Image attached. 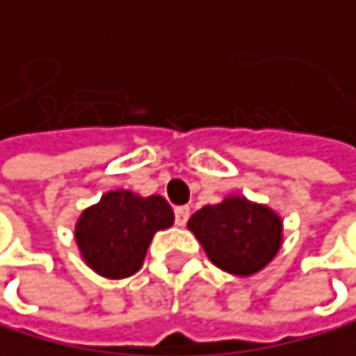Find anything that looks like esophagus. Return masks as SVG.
Segmentation results:
<instances>
[{"label":"esophagus","instance_id":"1","mask_svg":"<svg viewBox=\"0 0 356 356\" xmlns=\"http://www.w3.org/2000/svg\"><path fill=\"white\" fill-rule=\"evenodd\" d=\"M174 217H176V224L178 226H184L189 220V207H176L174 209Z\"/></svg>","mask_w":356,"mask_h":356}]
</instances>
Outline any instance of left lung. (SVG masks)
Returning a JSON list of instances; mask_svg holds the SVG:
<instances>
[{"instance_id": "1", "label": "left lung", "mask_w": 356, "mask_h": 356, "mask_svg": "<svg viewBox=\"0 0 356 356\" xmlns=\"http://www.w3.org/2000/svg\"><path fill=\"white\" fill-rule=\"evenodd\" d=\"M189 230L217 268L250 276L276 257L282 226L280 217L268 207L235 195L193 213Z\"/></svg>"}]
</instances>
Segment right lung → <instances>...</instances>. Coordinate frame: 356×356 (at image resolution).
<instances>
[{
	"mask_svg": "<svg viewBox=\"0 0 356 356\" xmlns=\"http://www.w3.org/2000/svg\"><path fill=\"white\" fill-rule=\"evenodd\" d=\"M172 224L174 211L165 197L111 191L82 213L76 241L88 268L106 278H126L143 265L154 232Z\"/></svg>",
	"mask_w": 356,
	"mask_h": 356,
	"instance_id": "right-lung-1",
	"label": "right lung"
}]
</instances>
